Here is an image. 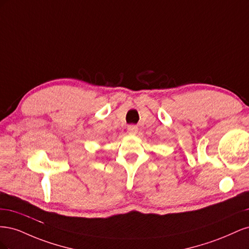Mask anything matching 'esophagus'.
Masks as SVG:
<instances>
[{
    "label": "esophagus",
    "instance_id": "1",
    "mask_svg": "<svg viewBox=\"0 0 249 249\" xmlns=\"http://www.w3.org/2000/svg\"><path fill=\"white\" fill-rule=\"evenodd\" d=\"M138 132V127L136 125H129L127 126V133L130 135H136Z\"/></svg>",
    "mask_w": 249,
    "mask_h": 249
}]
</instances>
